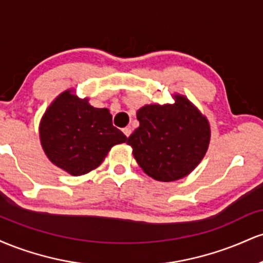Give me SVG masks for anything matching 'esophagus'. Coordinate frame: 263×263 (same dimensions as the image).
Listing matches in <instances>:
<instances>
[{
	"label": "esophagus",
	"instance_id": "34e87169",
	"mask_svg": "<svg viewBox=\"0 0 263 263\" xmlns=\"http://www.w3.org/2000/svg\"><path fill=\"white\" fill-rule=\"evenodd\" d=\"M122 132H123V134H125L126 137H128V136L131 135V128H129V127H125V128H122Z\"/></svg>",
	"mask_w": 263,
	"mask_h": 263
}]
</instances>
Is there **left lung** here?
<instances>
[{"mask_svg": "<svg viewBox=\"0 0 263 263\" xmlns=\"http://www.w3.org/2000/svg\"><path fill=\"white\" fill-rule=\"evenodd\" d=\"M173 98L174 104L141 107L140 126L127 140L142 171L159 182L188 176L204 158L210 142L206 117L185 96Z\"/></svg>", "mask_w": 263, "mask_h": 263, "instance_id": "1", "label": "left lung"}]
</instances>
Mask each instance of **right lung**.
Returning a JSON list of instances; mask_svg holds the SVG:
<instances>
[{
	"label": "right lung",
	"instance_id": "add662e5",
	"mask_svg": "<svg viewBox=\"0 0 263 263\" xmlns=\"http://www.w3.org/2000/svg\"><path fill=\"white\" fill-rule=\"evenodd\" d=\"M39 137L49 161L75 177L98 168L115 144L127 141L107 108L91 106L73 90L60 93L47 108Z\"/></svg>",
	"mask_w": 263,
	"mask_h": 263
}]
</instances>
